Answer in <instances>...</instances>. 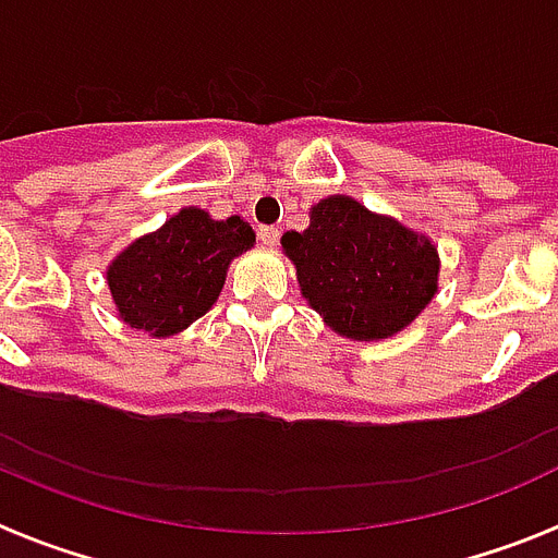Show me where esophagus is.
<instances>
[{
  "mask_svg": "<svg viewBox=\"0 0 558 558\" xmlns=\"http://www.w3.org/2000/svg\"><path fill=\"white\" fill-rule=\"evenodd\" d=\"M256 236H259V242L265 247H274L276 242H279V228H274V225H262V228L256 230Z\"/></svg>",
  "mask_w": 558,
  "mask_h": 558,
  "instance_id": "1",
  "label": "esophagus"
}]
</instances>
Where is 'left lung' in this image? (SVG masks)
I'll return each instance as SVG.
<instances>
[{
	"label": "left lung",
	"mask_w": 558,
	"mask_h": 558,
	"mask_svg": "<svg viewBox=\"0 0 558 558\" xmlns=\"http://www.w3.org/2000/svg\"><path fill=\"white\" fill-rule=\"evenodd\" d=\"M302 296L339 336L388 339L408 328L436 293L439 253L388 216L351 196L311 207V228L282 236Z\"/></svg>",
	"instance_id": "left-lung-1"
}]
</instances>
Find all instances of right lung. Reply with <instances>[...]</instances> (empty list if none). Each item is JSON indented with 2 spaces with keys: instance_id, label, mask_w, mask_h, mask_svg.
I'll return each mask as SVG.
<instances>
[{
  "instance_id": "1",
  "label": "right lung",
  "mask_w": 558,
  "mask_h": 558,
  "mask_svg": "<svg viewBox=\"0 0 558 558\" xmlns=\"http://www.w3.org/2000/svg\"><path fill=\"white\" fill-rule=\"evenodd\" d=\"M253 239L251 225L239 216L216 222L199 207L179 210L108 268L119 316L159 339L185 330L214 307L230 259L253 247Z\"/></svg>"
}]
</instances>
